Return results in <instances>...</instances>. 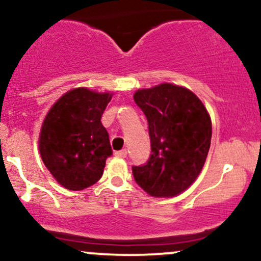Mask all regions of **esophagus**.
<instances>
[{"label":"esophagus","instance_id":"1","mask_svg":"<svg viewBox=\"0 0 261 261\" xmlns=\"http://www.w3.org/2000/svg\"><path fill=\"white\" fill-rule=\"evenodd\" d=\"M115 155H116V157H119V158H126L127 151H126V149H121V151H116V152H115Z\"/></svg>","mask_w":261,"mask_h":261}]
</instances>
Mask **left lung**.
Here are the masks:
<instances>
[{
  "instance_id": "8db88e82",
  "label": "left lung",
  "mask_w": 261,
  "mask_h": 261,
  "mask_svg": "<svg viewBox=\"0 0 261 261\" xmlns=\"http://www.w3.org/2000/svg\"><path fill=\"white\" fill-rule=\"evenodd\" d=\"M135 103L148 121L152 154L134 178L148 195L174 197L200 175L212 136L210 114L194 92L173 83L137 89Z\"/></svg>"
}]
</instances>
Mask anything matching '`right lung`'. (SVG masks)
<instances>
[{
  "mask_svg": "<svg viewBox=\"0 0 261 261\" xmlns=\"http://www.w3.org/2000/svg\"><path fill=\"white\" fill-rule=\"evenodd\" d=\"M113 97L86 87L62 94L44 118L39 152L55 180L68 190H83L103 175L113 153L100 119Z\"/></svg>",
  "mask_w": 261,
  "mask_h": 261,
  "instance_id": "add662e5",
  "label": "right lung"
}]
</instances>
